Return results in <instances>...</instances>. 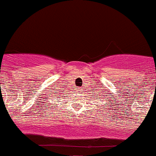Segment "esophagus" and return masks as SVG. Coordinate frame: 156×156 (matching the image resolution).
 <instances>
[{
	"instance_id": "obj_1",
	"label": "esophagus",
	"mask_w": 156,
	"mask_h": 156,
	"mask_svg": "<svg viewBox=\"0 0 156 156\" xmlns=\"http://www.w3.org/2000/svg\"><path fill=\"white\" fill-rule=\"evenodd\" d=\"M78 89H79V90H78V92L82 91V89H81V88H78Z\"/></svg>"
}]
</instances>
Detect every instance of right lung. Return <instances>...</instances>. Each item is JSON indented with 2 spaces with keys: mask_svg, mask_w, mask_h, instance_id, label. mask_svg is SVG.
I'll use <instances>...</instances> for the list:
<instances>
[{
  "mask_svg": "<svg viewBox=\"0 0 156 156\" xmlns=\"http://www.w3.org/2000/svg\"><path fill=\"white\" fill-rule=\"evenodd\" d=\"M56 94H58V92H56Z\"/></svg>",
  "mask_w": 156,
  "mask_h": 156,
  "instance_id": "1",
  "label": "right lung"
}]
</instances>
